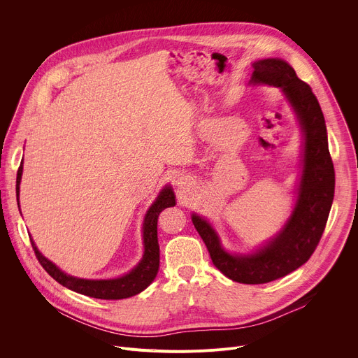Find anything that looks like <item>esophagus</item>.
Masks as SVG:
<instances>
[{
	"mask_svg": "<svg viewBox=\"0 0 358 358\" xmlns=\"http://www.w3.org/2000/svg\"><path fill=\"white\" fill-rule=\"evenodd\" d=\"M178 184H180V182H178Z\"/></svg>",
	"mask_w": 358,
	"mask_h": 358,
	"instance_id": "34e87169",
	"label": "esophagus"
}]
</instances>
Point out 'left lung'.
I'll return each instance as SVG.
<instances>
[{
    "label": "left lung",
    "instance_id": "obj_1",
    "mask_svg": "<svg viewBox=\"0 0 358 358\" xmlns=\"http://www.w3.org/2000/svg\"><path fill=\"white\" fill-rule=\"evenodd\" d=\"M252 68L249 85L280 89L301 130L300 177L292 214L275 236L249 253L228 252L207 218L192 213L191 220L217 269L234 282L261 285L289 275L312 257L333 203L334 167L324 116L310 86L280 58L257 61Z\"/></svg>",
    "mask_w": 358,
    "mask_h": 358
}]
</instances>
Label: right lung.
<instances>
[{
    "label": "right lung",
    "instance_id": "obj_1",
    "mask_svg": "<svg viewBox=\"0 0 358 358\" xmlns=\"http://www.w3.org/2000/svg\"><path fill=\"white\" fill-rule=\"evenodd\" d=\"M24 162H21V166L17 173V202L20 207V184L22 178V167ZM176 206V195L171 185H166L159 192L155 202L151 203L150 208L147 210L143 221V257L140 262L129 272L119 278L113 279H82L72 275L65 273L62 269H59L54 262H50L48 258L39 252L36 248L32 236L31 243L35 250L36 258L42 268L52 276L58 283L62 286L89 296L94 299H105V300H119V299H127L134 294H138L145 287L151 285V282L156 279L159 266H160V246L157 239V221L159 215L163 210L169 207ZM21 213V210H20Z\"/></svg>",
    "mask_w": 358,
    "mask_h": 358
}]
</instances>
